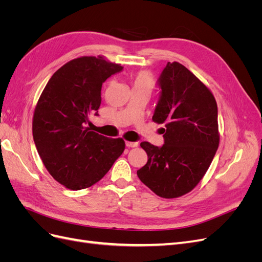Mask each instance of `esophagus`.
Returning a JSON list of instances; mask_svg holds the SVG:
<instances>
[{
  "mask_svg": "<svg viewBox=\"0 0 262 262\" xmlns=\"http://www.w3.org/2000/svg\"><path fill=\"white\" fill-rule=\"evenodd\" d=\"M125 145L128 146V147H137L139 145V143H138V142H129V141H126L125 142Z\"/></svg>",
  "mask_w": 262,
  "mask_h": 262,
  "instance_id": "1",
  "label": "esophagus"
}]
</instances>
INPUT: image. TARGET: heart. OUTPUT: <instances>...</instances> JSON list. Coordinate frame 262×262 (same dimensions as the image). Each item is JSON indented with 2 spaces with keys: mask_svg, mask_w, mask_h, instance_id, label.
Returning a JSON list of instances; mask_svg holds the SVG:
<instances>
[{
  "mask_svg": "<svg viewBox=\"0 0 262 262\" xmlns=\"http://www.w3.org/2000/svg\"><path fill=\"white\" fill-rule=\"evenodd\" d=\"M133 90H149L154 87V78L147 71H141L133 76Z\"/></svg>",
  "mask_w": 262,
  "mask_h": 262,
  "instance_id": "1",
  "label": "heart"
}]
</instances>
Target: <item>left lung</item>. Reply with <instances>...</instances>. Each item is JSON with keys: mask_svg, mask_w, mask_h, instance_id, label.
<instances>
[{"mask_svg": "<svg viewBox=\"0 0 262 262\" xmlns=\"http://www.w3.org/2000/svg\"><path fill=\"white\" fill-rule=\"evenodd\" d=\"M161 97L153 121L165 124V144L142 142L147 163L137 173L165 199L184 195L199 184L220 143L217 105L212 92L179 62H168L158 78Z\"/></svg>", "mask_w": 262, "mask_h": 262, "instance_id": "left-lung-1", "label": "left lung"}]
</instances>
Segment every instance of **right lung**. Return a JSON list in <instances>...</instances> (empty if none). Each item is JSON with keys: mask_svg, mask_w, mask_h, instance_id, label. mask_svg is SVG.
<instances>
[{"mask_svg": "<svg viewBox=\"0 0 262 262\" xmlns=\"http://www.w3.org/2000/svg\"><path fill=\"white\" fill-rule=\"evenodd\" d=\"M123 68L98 57H81L61 67L47 83L34 112L33 137L50 175L71 190H81L104 177L125 147L86 126L98 115L101 86Z\"/></svg>", "mask_w": 262, "mask_h": 262, "instance_id": "right-lung-1", "label": "right lung"}]
</instances>
